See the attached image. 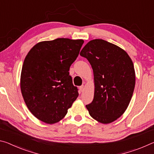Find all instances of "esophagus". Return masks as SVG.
<instances>
[{"label":"esophagus","mask_w":154,"mask_h":154,"mask_svg":"<svg viewBox=\"0 0 154 154\" xmlns=\"http://www.w3.org/2000/svg\"><path fill=\"white\" fill-rule=\"evenodd\" d=\"M79 90H80L81 92H83V90H84V85H82V86H80Z\"/></svg>","instance_id":"esophagus-1"}]
</instances>
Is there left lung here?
Wrapping results in <instances>:
<instances>
[{"label":"left lung","instance_id":"8db88e82","mask_svg":"<svg viewBox=\"0 0 154 154\" xmlns=\"http://www.w3.org/2000/svg\"><path fill=\"white\" fill-rule=\"evenodd\" d=\"M80 55L89 61L94 72V95L86 108L96 121L111 123L123 115L133 94V62L123 49L103 39L89 41Z\"/></svg>","mask_w":154,"mask_h":154}]
</instances>
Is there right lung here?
Listing matches in <instances>:
<instances>
[{
  "label": "right lung",
  "instance_id": "right-lung-1",
  "mask_svg": "<svg viewBox=\"0 0 154 154\" xmlns=\"http://www.w3.org/2000/svg\"><path fill=\"white\" fill-rule=\"evenodd\" d=\"M84 41L58 38L41 41L24 59L20 77L21 92L28 109L46 124L64 118L79 93L69 69Z\"/></svg>",
  "mask_w": 154,
  "mask_h": 154
}]
</instances>
